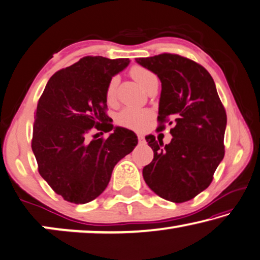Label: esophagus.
Wrapping results in <instances>:
<instances>
[{
  "label": "esophagus",
  "instance_id": "esophagus-1",
  "mask_svg": "<svg viewBox=\"0 0 260 260\" xmlns=\"http://www.w3.org/2000/svg\"><path fill=\"white\" fill-rule=\"evenodd\" d=\"M137 137H138V140H139L140 143H143V142H144V136H143L142 134H138V135H137Z\"/></svg>",
  "mask_w": 260,
  "mask_h": 260
}]
</instances>
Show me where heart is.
<instances>
[{"mask_svg": "<svg viewBox=\"0 0 260 260\" xmlns=\"http://www.w3.org/2000/svg\"><path fill=\"white\" fill-rule=\"evenodd\" d=\"M130 74L133 76L134 79L142 86L147 88L153 80L158 79L155 74H153L151 70L147 68H144L142 66H134L131 68ZM116 88H117V77H112L109 79L106 87V100L108 102H113L116 95ZM152 118V113L147 109H137V108H125L117 115L116 121L120 125L129 127V129L134 130H142L147 125Z\"/></svg>", "mask_w": 260, "mask_h": 260, "instance_id": "obj_1", "label": "heart"}]
</instances>
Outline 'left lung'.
I'll list each match as a JSON object with an SVG mask.
<instances>
[{
	"instance_id": "1",
	"label": "left lung",
	"mask_w": 260,
	"mask_h": 260,
	"mask_svg": "<svg viewBox=\"0 0 260 260\" xmlns=\"http://www.w3.org/2000/svg\"><path fill=\"white\" fill-rule=\"evenodd\" d=\"M136 62L161 82L159 127L174 118L173 138L164 145L153 135L145 137L154 153L143 177L153 192L166 201L184 203L205 190L224 156L226 110L214 80L205 68L177 54L139 57Z\"/></svg>"
}]
</instances>
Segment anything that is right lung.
<instances>
[{
  "instance_id": "right-lung-1",
  "label": "right lung",
  "mask_w": 260,
  "mask_h": 260,
  "mask_svg": "<svg viewBox=\"0 0 260 260\" xmlns=\"http://www.w3.org/2000/svg\"><path fill=\"white\" fill-rule=\"evenodd\" d=\"M129 62L85 56L55 72L38 101L32 151L41 177L67 202L86 204L100 196L115 165L138 144L135 133L114 127L106 114L109 79ZM92 129L114 133L90 141Z\"/></svg>"
}]
</instances>
